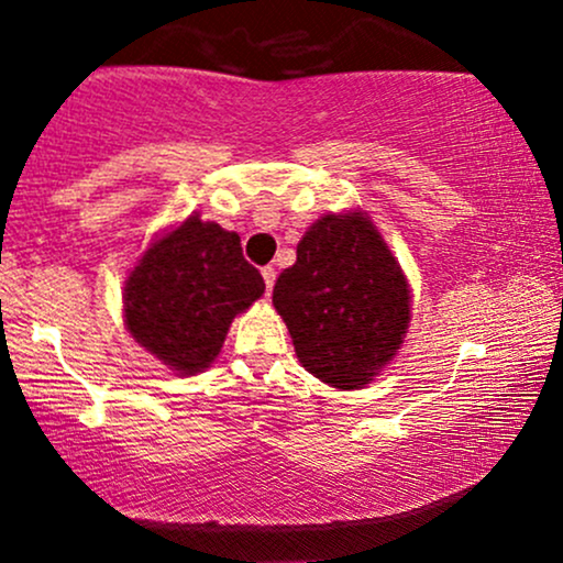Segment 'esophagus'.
<instances>
[{
    "mask_svg": "<svg viewBox=\"0 0 563 563\" xmlns=\"http://www.w3.org/2000/svg\"><path fill=\"white\" fill-rule=\"evenodd\" d=\"M262 277H264V288H267V294H269V290H273V286H275L277 273H275L273 267H264V269H262Z\"/></svg>",
    "mask_w": 563,
    "mask_h": 563,
    "instance_id": "esophagus-1",
    "label": "esophagus"
}]
</instances>
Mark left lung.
<instances>
[{"mask_svg": "<svg viewBox=\"0 0 563 563\" xmlns=\"http://www.w3.org/2000/svg\"><path fill=\"white\" fill-rule=\"evenodd\" d=\"M273 303L296 357L335 389H360L397 354L410 290L389 245L363 214L318 219L283 269Z\"/></svg>", "mask_w": 563, "mask_h": 563, "instance_id": "obj_1", "label": "left lung"}]
</instances>
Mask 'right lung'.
<instances>
[{"instance_id": "obj_1", "label": "right lung", "mask_w": 563, "mask_h": 563, "mask_svg": "<svg viewBox=\"0 0 563 563\" xmlns=\"http://www.w3.org/2000/svg\"><path fill=\"white\" fill-rule=\"evenodd\" d=\"M264 294L241 238L185 219L142 254L124 288L126 331L172 371L200 373L217 360L235 314Z\"/></svg>"}]
</instances>
